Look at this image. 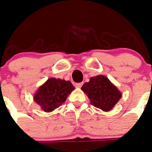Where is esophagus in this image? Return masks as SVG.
Segmentation results:
<instances>
[{
    "mask_svg": "<svg viewBox=\"0 0 152 152\" xmlns=\"http://www.w3.org/2000/svg\"><path fill=\"white\" fill-rule=\"evenodd\" d=\"M82 86H83V83H76V84L75 85V87H76V88H80L82 87Z\"/></svg>",
    "mask_w": 152,
    "mask_h": 152,
    "instance_id": "1",
    "label": "esophagus"
}]
</instances>
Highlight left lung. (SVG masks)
Masks as SVG:
<instances>
[{
	"label": "left lung",
	"instance_id": "obj_1",
	"mask_svg": "<svg viewBox=\"0 0 152 152\" xmlns=\"http://www.w3.org/2000/svg\"><path fill=\"white\" fill-rule=\"evenodd\" d=\"M81 89L88 95L91 104L104 112L112 110L122 97L118 88L103 75L91 77Z\"/></svg>",
	"mask_w": 152,
	"mask_h": 152
}]
</instances>
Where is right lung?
<instances>
[{"mask_svg": "<svg viewBox=\"0 0 152 152\" xmlns=\"http://www.w3.org/2000/svg\"><path fill=\"white\" fill-rule=\"evenodd\" d=\"M75 88L69 81L49 78L34 95V100L46 113H51L66 101Z\"/></svg>", "mask_w": 152, "mask_h": 152, "instance_id": "obj_1", "label": "right lung"}]
</instances>
